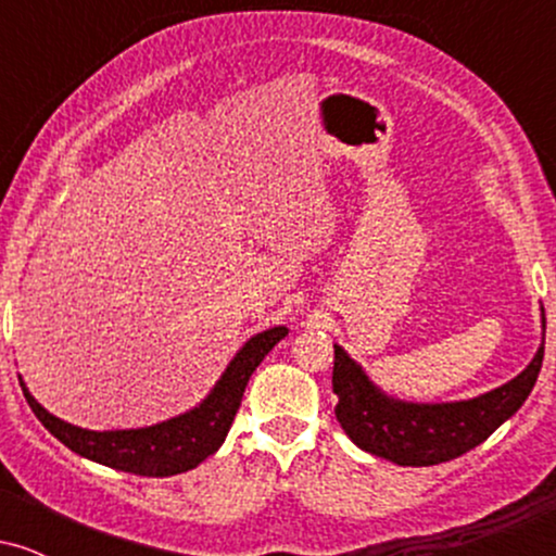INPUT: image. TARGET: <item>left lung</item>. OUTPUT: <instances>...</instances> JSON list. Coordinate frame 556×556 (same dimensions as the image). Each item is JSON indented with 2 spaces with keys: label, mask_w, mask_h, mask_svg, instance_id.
I'll return each instance as SVG.
<instances>
[{
  "label": "left lung",
  "mask_w": 556,
  "mask_h": 556,
  "mask_svg": "<svg viewBox=\"0 0 556 556\" xmlns=\"http://www.w3.org/2000/svg\"><path fill=\"white\" fill-rule=\"evenodd\" d=\"M546 329V318H544ZM544 363V344L531 366L500 389L476 400L413 405L389 400L376 389L355 361L334 344L331 389L334 416L361 450L397 465H439L465 455L494 433L528 400Z\"/></svg>",
  "instance_id": "8db88e82"
}]
</instances>
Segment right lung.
Returning <instances> with one entry per match:
<instances>
[{"mask_svg":"<svg viewBox=\"0 0 556 556\" xmlns=\"http://www.w3.org/2000/svg\"><path fill=\"white\" fill-rule=\"evenodd\" d=\"M287 334L285 327H274L251 337L245 348L235 355L225 376L214 392L208 394L195 410L185 413L180 418L164 420V424L149 426V429L130 431H86L78 426L65 424L54 418L52 413L43 410L23 384V394L28 400L30 410L54 433L62 444L70 446L88 460L110 465L114 470L136 476H177L185 470H193L198 463L214 455L225 442L229 426H232L235 413H238L242 392H245L248 379L256 371L258 363L269 355V350Z\"/></svg>","mask_w":556,"mask_h":556,"instance_id":"obj_1","label":"right lung"}]
</instances>
